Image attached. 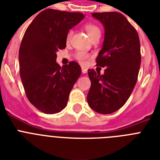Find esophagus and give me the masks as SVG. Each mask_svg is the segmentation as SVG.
Listing matches in <instances>:
<instances>
[{
	"label": "esophagus",
	"instance_id": "obj_1",
	"mask_svg": "<svg viewBox=\"0 0 160 160\" xmlns=\"http://www.w3.org/2000/svg\"><path fill=\"white\" fill-rule=\"evenodd\" d=\"M82 72L83 74L87 73V72H88V69L85 68H82Z\"/></svg>",
	"mask_w": 160,
	"mask_h": 160
}]
</instances>
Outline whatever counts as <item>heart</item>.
Here are the masks:
<instances>
[{
    "instance_id": "b5f03b06",
    "label": "heart",
    "mask_w": 160,
    "mask_h": 160,
    "mask_svg": "<svg viewBox=\"0 0 160 160\" xmlns=\"http://www.w3.org/2000/svg\"><path fill=\"white\" fill-rule=\"evenodd\" d=\"M85 29H86L88 36L90 37V39L92 38L97 34H100V29H99V28L97 25H93V24H87L85 25ZM72 31L70 29L69 31L67 33V35H66L67 41H69L71 37H72ZM75 57H76V59L79 62H81L82 64H86L88 60L90 58V55L88 53H86V52H84V51H78V52H77Z\"/></svg>"
}]
</instances>
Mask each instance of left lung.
I'll use <instances>...</instances> for the list:
<instances>
[{
    "instance_id": "1",
    "label": "left lung",
    "mask_w": 160,
    "mask_h": 160,
    "mask_svg": "<svg viewBox=\"0 0 160 160\" xmlns=\"http://www.w3.org/2000/svg\"><path fill=\"white\" fill-rule=\"evenodd\" d=\"M105 28L102 48L96 59L105 68L104 74L88 69L91 88L88 102L93 111L111 114L128 100L137 82L140 70V39L137 31L122 14L102 12L92 14Z\"/></svg>"
}]
</instances>
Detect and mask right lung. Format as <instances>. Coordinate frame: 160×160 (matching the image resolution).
<instances>
[{"mask_svg": "<svg viewBox=\"0 0 160 160\" xmlns=\"http://www.w3.org/2000/svg\"><path fill=\"white\" fill-rule=\"evenodd\" d=\"M84 17L81 12L46 9L24 34L19 51L20 78L30 103L45 114L64 109L81 75V67L76 62L60 67L56 52L66 48L67 33Z\"/></svg>", "mask_w": 160, "mask_h": 160, "instance_id": "right-lung-1", "label": "right lung"}]
</instances>
